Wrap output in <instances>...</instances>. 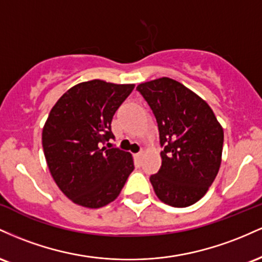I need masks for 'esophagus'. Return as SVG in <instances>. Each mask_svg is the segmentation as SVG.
Segmentation results:
<instances>
[{"instance_id":"esophagus-1","label":"esophagus","mask_w":262,"mask_h":262,"mask_svg":"<svg viewBox=\"0 0 262 262\" xmlns=\"http://www.w3.org/2000/svg\"><path fill=\"white\" fill-rule=\"evenodd\" d=\"M141 156H143V151H139V152H137V154H134V158L137 161H140Z\"/></svg>"}]
</instances>
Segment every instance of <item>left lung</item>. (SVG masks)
Wrapping results in <instances>:
<instances>
[{
  "label": "left lung",
  "mask_w": 262,
  "mask_h": 262,
  "mask_svg": "<svg viewBox=\"0 0 262 262\" xmlns=\"http://www.w3.org/2000/svg\"><path fill=\"white\" fill-rule=\"evenodd\" d=\"M137 90L154 113L164 148L160 170L150 176L156 196L171 207L192 206L221 167L223 128L208 103L179 81L161 77Z\"/></svg>",
  "instance_id": "left-lung-1"
}]
</instances>
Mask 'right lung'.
Here are the masks:
<instances>
[{"mask_svg":"<svg viewBox=\"0 0 262 262\" xmlns=\"http://www.w3.org/2000/svg\"><path fill=\"white\" fill-rule=\"evenodd\" d=\"M133 89L86 81L68 90L50 111L41 134L45 160L58 187L79 206L113 202L134 170L130 152L104 146L114 138V113Z\"/></svg>","mask_w":262,"mask_h":262,"instance_id":"right-lung-1","label":"right lung"}]
</instances>
